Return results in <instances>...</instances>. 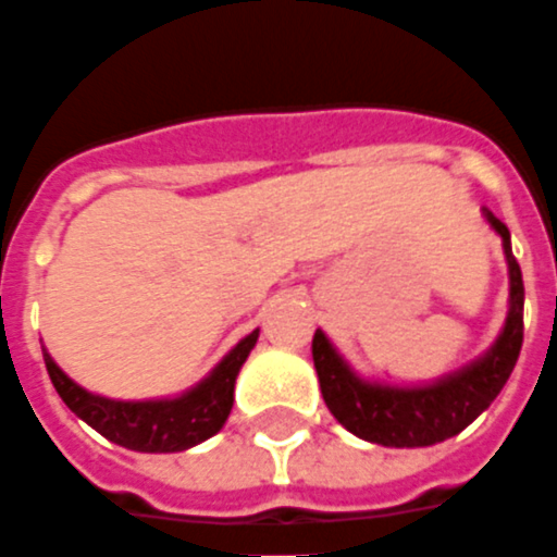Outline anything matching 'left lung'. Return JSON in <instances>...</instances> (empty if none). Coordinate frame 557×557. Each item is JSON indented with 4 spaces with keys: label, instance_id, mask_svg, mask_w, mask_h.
Masks as SVG:
<instances>
[{
    "label": "left lung",
    "instance_id": "1",
    "mask_svg": "<svg viewBox=\"0 0 557 557\" xmlns=\"http://www.w3.org/2000/svg\"><path fill=\"white\" fill-rule=\"evenodd\" d=\"M486 218L502 235L507 265H510V313L504 322L502 337L486 358H480L478 363L459 370L438 385L409 387V391L382 387L361 382L343 363L325 334L322 331L313 334V363L325 406L346 430L355 432L363 442L385 444V447H426L444 442L466 430L480 411L490 409L492 399L507 385L525 334L522 325L525 286H522L519 262L510 250V232L492 211H486Z\"/></svg>",
    "mask_w": 557,
    "mask_h": 557
}]
</instances>
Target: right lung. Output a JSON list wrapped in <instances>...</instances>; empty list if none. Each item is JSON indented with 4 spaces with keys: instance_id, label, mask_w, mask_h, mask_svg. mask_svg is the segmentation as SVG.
Listing matches in <instances>:
<instances>
[{
    "instance_id": "add662e5",
    "label": "right lung",
    "mask_w": 557,
    "mask_h": 557,
    "mask_svg": "<svg viewBox=\"0 0 557 557\" xmlns=\"http://www.w3.org/2000/svg\"><path fill=\"white\" fill-rule=\"evenodd\" d=\"M256 337L259 331L247 334L214 367V373L208 375L202 385L187 391L184 397L154 399V403H119V399L95 397L74 385L55 367L50 355H44V363L67 409L86 420L91 430L101 432L103 438L122 444L127 450H143V454H175V450H187L194 444L206 442L226 423L232 411L235 375L256 346Z\"/></svg>"
}]
</instances>
